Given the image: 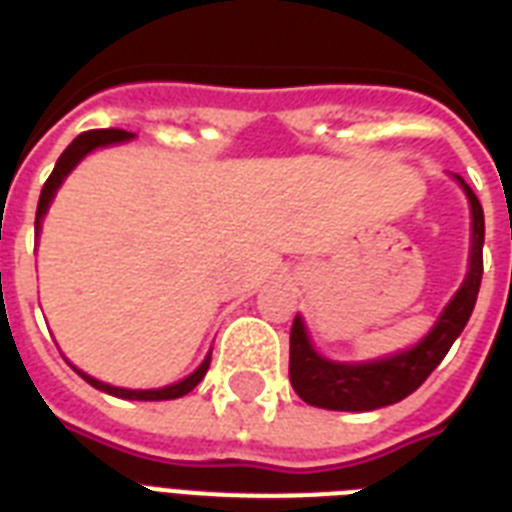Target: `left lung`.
<instances>
[{
  "instance_id": "left-lung-1",
  "label": "left lung",
  "mask_w": 512,
  "mask_h": 512,
  "mask_svg": "<svg viewBox=\"0 0 512 512\" xmlns=\"http://www.w3.org/2000/svg\"><path fill=\"white\" fill-rule=\"evenodd\" d=\"M454 177L468 193L473 215L470 268L457 295L449 300L433 329L414 348L364 364H337L321 356L305 332L303 319L295 316L289 332V382L305 404L335 412H372L380 406L398 404L428 380V374L444 361L452 342L460 337L476 308L484 276V209L473 188L460 175Z\"/></svg>"
}]
</instances>
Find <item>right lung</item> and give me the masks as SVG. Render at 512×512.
<instances>
[{
	"label": "right lung",
	"instance_id": "right-lung-1",
	"mask_svg": "<svg viewBox=\"0 0 512 512\" xmlns=\"http://www.w3.org/2000/svg\"><path fill=\"white\" fill-rule=\"evenodd\" d=\"M132 132L127 130H90V132H82L79 138H74V143L60 154L58 164H55V170H52V175L47 177V183H44L42 193H39V207H36V233H39V228H42V217L47 215V207H50L52 196H55V191L60 188V183L66 180V175L71 170H74L76 164L82 162L84 156L90 154V151H95V148H103V146H111V143H124V140H130ZM209 358H212V353H209L204 361H201V366L196 369L193 374H188L185 380L175 382V385H167V388H156V390H127V388H114V385H106V382L95 380V377H90V374H84L76 369V374L79 377H84V380L90 382L92 388L103 390V393H111V396H119V398H130V401H170V398H180L185 396V393H191L196 385H199L201 380H204V374H207L209 369Z\"/></svg>",
	"mask_w": 512,
	"mask_h": 512
}]
</instances>
